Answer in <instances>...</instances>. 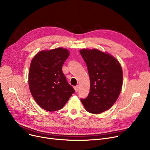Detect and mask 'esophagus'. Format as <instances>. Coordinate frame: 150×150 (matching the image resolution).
I'll return each mask as SVG.
<instances>
[{
	"mask_svg": "<svg viewBox=\"0 0 150 150\" xmlns=\"http://www.w3.org/2000/svg\"><path fill=\"white\" fill-rule=\"evenodd\" d=\"M74 89L75 91V92H78L79 91V86H76L74 87Z\"/></svg>",
	"mask_w": 150,
	"mask_h": 150,
	"instance_id": "34e87169",
	"label": "esophagus"
}]
</instances>
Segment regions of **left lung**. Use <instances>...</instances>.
Here are the masks:
<instances>
[{"mask_svg":"<svg viewBox=\"0 0 150 150\" xmlns=\"http://www.w3.org/2000/svg\"><path fill=\"white\" fill-rule=\"evenodd\" d=\"M80 54L87 65L90 92L81 101L86 110L98 114L111 108L121 92L122 69L114 57L97 49H82Z\"/></svg>","mask_w":150,"mask_h":150,"instance_id":"obj_1","label":"left lung"}]
</instances>
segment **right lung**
I'll return each instance as SVG.
<instances>
[{
  "label": "right lung",
  "instance_id": "right-lung-1",
  "mask_svg": "<svg viewBox=\"0 0 150 150\" xmlns=\"http://www.w3.org/2000/svg\"><path fill=\"white\" fill-rule=\"evenodd\" d=\"M69 52L61 48L38 52L28 74L30 92L38 105L47 111L62 109L75 92L62 71Z\"/></svg>",
  "mask_w": 150,
  "mask_h": 150
}]
</instances>
